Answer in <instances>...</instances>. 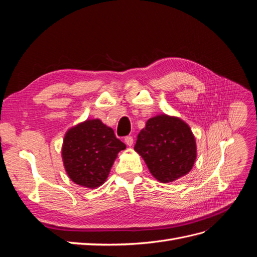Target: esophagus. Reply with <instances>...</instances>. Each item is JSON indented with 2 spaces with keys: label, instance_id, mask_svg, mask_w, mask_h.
<instances>
[{
  "label": "esophagus",
  "instance_id": "obj_1",
  "mask_svg": "<svg viewBox=\"0 0 257 257\" xmlns=\"http://www.w3.org/2000/svg\"><path fill=\"white\" fill-rule=\"evenodd\" d=\"M124 143H125L127 146H132L134 143V139L132 136H126L125 138H124Z\"/></svg>",
  "mask_w": 257,
  "mask_h": 257
}]
</instances>
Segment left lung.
<instances>
[{
  "label": "left lung",
  "instance_id": "obj_1",
  "mask_svg": "<svg viewBox=\"0 0 257 257\" xmlns=\"http://www.w3.org/2000/svg\"><path fill=\"white\" fill-rule=\"evenodd\" d=\"M134 149L152 176L164 183L188 174L196 159L195 138L188 124L166 114L147 121Z\"/></svg>",
  "mask_w": 257,
  "mask_h": 257
}]
</instances>
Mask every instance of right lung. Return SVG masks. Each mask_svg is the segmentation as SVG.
Masks as SVG:
<instances>
[{"instance_id":"right-lung-1","label":"right lung","mask_w":257,"mask_h":257,"mask_svg":"<svg viewBox=\"0 0 257 257\" xmlns=\"http://www.w3.org/2000/svg\"><path fill=\"white\" fill-rule=\"evenodd\" d=\"M125 149L113 130L99 120H89L69 130L64 138L62 157L72 180L85 188L103 184L113 162Z\"/></svg>"}]
</instances>
